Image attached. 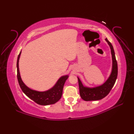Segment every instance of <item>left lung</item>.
<instances>
[{
  "label": "left lung",
  "mask_w": 134,
  "mask_h": 134,
  "mask_svg": "<svg viewBox=\"0 0 134 134\" xmlns=\"http://www.w3.org/2000/svg\"><path fill=\"white\" fill-rule=\"evenodd\" d=\"M105 40L109 45L112 57V71L109 77L106 82L102 86L94 88H88L84 87L81 81L78 77L80 94L82 99L86 101L98 100L104 98L109 93L111 89L115 85L118 76V64L115 57L114 49L111 43L107 38Z\"/></svg>",
  "instance_id": "1"
}]
</instances>
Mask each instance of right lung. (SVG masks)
Instances as JSON below:
<instances>
[{
  "mask_svg": "<svg viewBox=\"0 0 134 134\" xmlns=\"http://www.w3.org/2000/svg\"><path fill=\"white\" fill-rule=\"evenodd\" d=\"M21 51L18 57L17 60V78L18 83L21 89L29 98L40 105H48L55 103L61 99L63 94V89L64 83L69 77L68 76H64L58 80L56 85L52 89L46 92H37L31 90L23 83L20 76L19 70V59Z\"/></svg>",
  "mask_w": 134,
  "mask_h": 134,
  "instance_id": "obj_1",
  "label": "right lung"
}]
</instances>
